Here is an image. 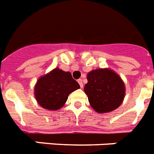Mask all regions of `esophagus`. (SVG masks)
I'll return each instance as SVG.
<instances>
[{"label":"esophagus","mask_w":154,"mask_h":154,"mask_svg":"<svg viewBox=\"0 0 154 154\" xmlns=\"http://www.w3.org/2000/svg\"><path fill=\"white\" fill-rule=\"evenodd\" d=\"M77 82L79 83L80 86H81V88H83V81H82V80L81 79H79L78 81H77Z\"/></svg>","instance_id":"esophagus-1"}]
</instances>
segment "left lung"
<instances>
[{
  "label": "left lung",
  "mask_w": 154,
  "mask_h": 154,
  "mask_svg": "<svg viewBox=\"0 0 154 154\" xmlns=\"http://www.w3.org/2000/svg\"><path fill=\"white\" fill-rule=\"evenodd\" d=\"M85 92L90 105L100 113L113 111L120 106L125 94V84L113 70L98 69L88 73Z\"/></svg>",
  "instance_id": "left-lung-1"
}]
</instances>
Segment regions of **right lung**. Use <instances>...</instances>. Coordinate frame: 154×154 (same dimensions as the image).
Masks as SVG:
<instances>
[{
    "instance_id": "obj_1",
    "label": "right lung",
    "mask_w": 154,
    "mask_h": 154,
    "mask_svg": "<svg viewBox=\"0 0 154 154\" xmlns=\"http://www.w3.org/2000/svg\"><path fill=\"white\" fill-rule=\"evenodd\" d=\"M80 88L69 72L55 68L38 79L35 86V97L45 109L57 110L64 105L68 95Z\"/></svg>"
}]
</instances>
